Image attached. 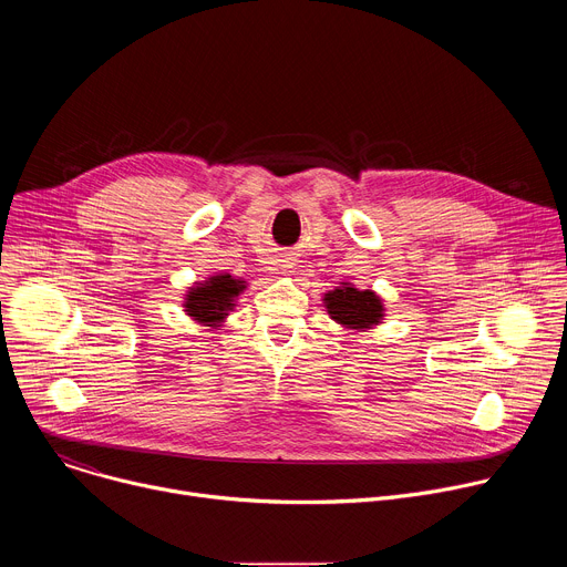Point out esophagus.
Listing matches in <instances>:
<instances>
[{
    "instance_id": "obj_1",
    "label": "esophagus",
    "mask_w": 567,
    "mask_h": 567,
    "mask_svg": "<svg viewBox=\"0 0 567 567\" xmlns=\"http://www.w3.org/2000/svg\"><path fill=\"white\" fill-rule=\"evenodd\" d=\"M276 265H278V269L282 271V274H289L291 269H293V265H296V260H293V256H289V254H282V256H278V260H276Z\"/></svg>"
}]
</instances>
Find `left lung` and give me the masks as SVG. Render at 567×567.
Returning a JSON list of instances; mask_svg holds the SVG:
<instances>
[{"instance_id":"8db88e82","label":"left lung","mask_w":567,"mask_h":567,"mask_svg":"<svg viewBox=\"0 0 567 567\" xmlns=\"http://www.w3.org/2000/svg\"><path fill=\"white\" fill-rule=\"evenodd\" d=\"M334 291H328L322 302L332 320L341 328L365 332L383 320V302L370 289H357L350 282H341Z\"/></svg>"}]
</instances>
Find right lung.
I'll list each match as a JSON object with an SVG mask.
<instances>
[{"instance_id":"right-lung-1","label":"right lung","mask_w":567,"mask_h":567,"mask_svg":"<svg viewBox=\"0 0 567 567\" xmlns=\"http://www.w3.org/2000/svg\"><path fill=\"white\" fill-rule=\"evenodd\" d=\"M247 289L245 280H237L230 274L210 276L204 282H197L188 289L184 307L188 316L206 328H219V322L235 307V298Z\"/></svg>"}]
</instances>
